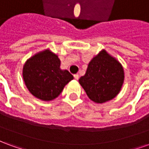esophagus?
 <instances>
[{
  "label": "esophagus",
  "instance_id": "34e87169",
  "mask_svg": "<svg viewBox=\"0 0 149 149\" xmlns=\"http://www.w3.org/2000/svg\"><path fill=\"white\" fill-rule=\"evenodd\" d=\"M74 78L76 79V80H78L79 79V75L78 74H75L74 75Z\"/></svg>",
  "mask_w": 149,
  "mask_h": 149
}]
</instances>
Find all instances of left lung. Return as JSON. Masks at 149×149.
I'll use <instances>...</instances> for the list:
<instances>
[{"instance_id":"left-lung-1","label":"left lung","mask_w":149,"mask_h":149,"mask_svg":"<svg viewBox=\"0 0 149 149\" xmlns=\"http://www.w3.org/2000/svg\"><path fill=\"white\" fill-rule=\"evenodd\" d=\"M124 78L121 65L103 50L89 62L87 71L79 79V83L90 100L104 103L120 93Z\"/></svg>"}]
</instances>
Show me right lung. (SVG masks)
I'll list each match as a JSON object with an SVG mask.
<instances>
[{"label": "right lung", "instance_id": "obj_1", "mask_svg": "<svg viewBox=\"0 0 149 149\" xmlns=\"http://www.w3.org/2000/svg\"><path fill=\"white\" fill-rule=\"evenodd\" d=\"M58 56L45 50L29 59L23 68V79L34 97L49 101L61 93L65 84L73 79L68 70L60 68Z\"/></svg>", "mask_w": 149, "mask_h": 149}]
</instances>
